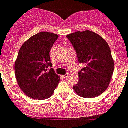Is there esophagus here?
<instances>
[{"label": "esophagus", "mask_w": 128, "mask_h": 128, "mask_svg": "<svg viewBox=\"0 0 128 128\" xmlns=\"http://www.w3.org/2000/svg\"><path fill=\"white\" fill-rule=\"evenodd\" d=\"M68 76H69V74H64V75H62V78H67L68 77Z\"/></svg>", "instance_id": "esophagus-1"}]
</instances>
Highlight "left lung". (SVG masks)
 Returning a JSON list of instances; mask_svg holds the SVG:
<instances>
[{"label": "left lung", "instance_id": "left-lung-1", "mask_svg": "<svg viewBox=\"0 0 128 128\" xmlns=\"http://www.w3.org/2000/svg\"><path fill=\"white\" fill-rule=\"evenodd\" d=\"M80 63L84 64L78 72L79 80L73 86L75 92L83 98L99 96L108 88L112 77L114 61L107 42L94 32L86 30L68 34Z\"/></svg>", "mask_w": 128, "mask_h": 128}]
</instances>
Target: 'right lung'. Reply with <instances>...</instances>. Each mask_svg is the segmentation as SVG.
I'll use <instances>...</instances> for the list:
<instances>
[{
	"instance_id": "add662e5",
	"label": "right lung",
	"mask_w": 128,
	"mask_h": 128,
	"mask_svg": "<svg viewBox=\"0 0 128 128\" xmlns=\"http://www.w3.org/2000/svg\"><path fill=\"white\" fill-rule=\"evenodd\" d=\"M58 34L42 32L34 34L21 46L14 70L18 83L28 97L45 100L53 95L60 82L52 66L50 51Z\"/></svg>"
}]
</instances>
